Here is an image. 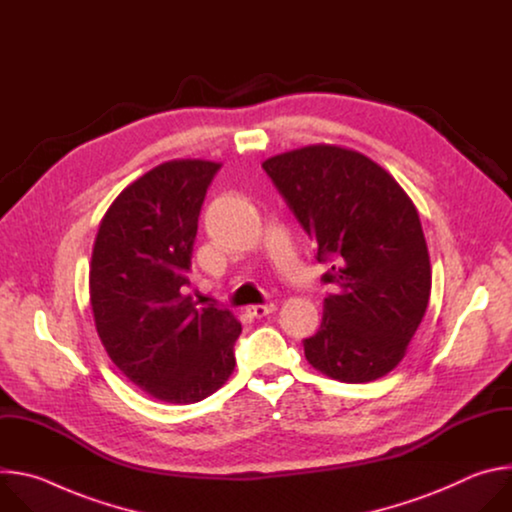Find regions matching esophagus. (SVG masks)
<instances>
[{"mask_svg": "<svg viewBox=\"0 0 512 512\" xmlns=\"http://www.w3.org/2000/svg\"><path fill=\"white\" fill-rule=\"evenodd\" d=\"M277 310L275 304H255V306H247V314H251L253 318H265L269 314H273Z\"/></svg>", "mask_w": 512, "mask_h": 512, "instance_id": "obj_1", "label": "esophagus"}]
</instances>
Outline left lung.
I'll use <instances>...</instances> for the list:
<instances>
[{"instance_id": "8db88e82", "label": "left lung", "mask_w": 512, "mask_h": 512, "mask_svg": "<svg viewBox=\"0 0 512 512\" xmlns=\"http://www.w3.org/2000/svg\"><path fill=\"white\" fill-rule=\"evenodd\" d=\"M279 194L334 261L324 275L320 330L304 340L308 362L342 383H369L403 360L431 291V265L415 204L377 162L316 143L263 162Z\"/></svg>"}]
</instances>
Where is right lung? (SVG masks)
Instances as JSON below:
<instances>
[{"label":"right lung","instance_id":"1","mask_svg":"<svg viewBox=\"0 0 512 512\" xmlns=\"http://www.w3.org/2000/svg\"><path fill=\"white\" fill-rule=\"evenodd\" d=\"M218 168L188 158L145 172L107 208L91 255V308L109 358L143 393L176 405L206 399L235 371L241 322L182 294Z\"/></svg>","mask_w":512,"mask_h":512}]
</instances>
